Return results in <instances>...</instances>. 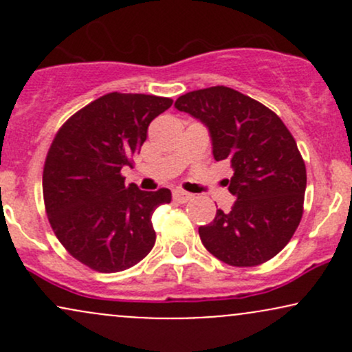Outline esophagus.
Returning a JSON list of instances; mask_svg holds the SVG:
<instances>
[{"label": "esophagus", "instance_id": "obj_1", "mask_svg": "<svg viewBox=\"0 0 352 352\" xmlns=\"http://www.w3.org/2000/svg\"><path fill=\"white\" fill-rule=\"evenodd\" d=\"M192 199H193L192 193L184 192V190H175V192H173V200L179 201V204H187V201H190Z\"/></svg>", "mask_w": 352, "mask_h": 352}]
</instances>
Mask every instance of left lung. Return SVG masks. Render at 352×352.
<instances>
[{"label": "left lung", "instance_id": "left-lung-1", "mask_svg": "<svg viewBox=\"0 0 352 352\" xmlns=\"http://www.w3.org/2000/svg\"><path fill=\"white\" fill-rule=\"evenodd\" d=\"M175 107L207 125L215 160L233 167L235 204L199 228L201 243L232 266L272 260L293 238L305 204L306 165L292 132L272 109L227 86L187 92Z\"/></svg>", "mask_w": 352, "mask_h": 352}]
</instances>
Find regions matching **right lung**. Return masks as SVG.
<instances>
[{
    "label": "right lung",
    "mask_w": 352,
    "mask_h": 352,
    "mask_svg": "<svg viewBox=\"0 0 352 352\" xmlns=\"http://www.w3.org/2000/svg\"><path fill=\"white\" fill-rule=\"evenodd\" d=\"M172 102L109 92L72 114L52 139L43 170L47 220L67 253L94 272L132 268L155 245L152 215L170 204V190L125 187L120 170L132 165L148 124Z\"/></svg>",
    "instance_id": "add662e5"
}]
</instances>
